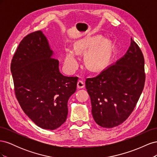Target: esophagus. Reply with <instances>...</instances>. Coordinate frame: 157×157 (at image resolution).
<instances>
[{
  "instance_id": "1",
  "label": "esophagus",
  "mask_w": 157,
  "mask_h": 157,
  "mask_svg": "<svg viewBox=\"0 0 157 157\" xmlns=\"http://www.w3.org/2000/svg\"><path fill=\"white\" fill-rule=\"evenodd\" d=\"M84 87V82L82 80H78L77 82V88H83Z\"/></svg>"
}]
</instances>
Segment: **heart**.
Listing matches in <instances>:
<instances>
[{"mask_svg": "<svg viewBox=\"0 0 157 157\" xmlns=\"http://www.w3.org/2000/svg\"><path fill=\"white\" fill-rule=\"evenodd\" d=\"M101 40L99 36L85 38L76 42L73 51L66 49L63 65L69 73H73L78 67V59L76 54L90 50L86 56V61L88 67L94 70L102 67L110 55V42L107 40Z\"/></svg>", "mask_w": 157, "mask_h": 157, "instance_id": "1", "label": "heart"}]
</instances>
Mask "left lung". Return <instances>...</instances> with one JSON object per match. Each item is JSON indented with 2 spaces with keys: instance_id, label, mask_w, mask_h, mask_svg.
I'll return each mask as SVG.
<instances>
[{
  "instance_id": "1",
  "label": "left lung",
  "mask_w": 157,
  "mask_h": 157,
  "mask_svg": "<svg viewBox=\"0 0 157 157\" xmlns=\"http://www.w3.org/2000/svg\"><path fill=\"white\" fill-rule=\"evenodd\" d=\"M143 54L136 42L126 53L85 84L97 124L111 128L124 122L134 110L143 91L145 75Z\"/></svg>"
}]
</instances>
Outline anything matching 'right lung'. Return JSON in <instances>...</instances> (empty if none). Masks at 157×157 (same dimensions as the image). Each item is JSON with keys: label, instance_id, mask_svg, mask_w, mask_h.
<instances>
[{"label": "right lung", "instance_id": "obj_1", "mask_svg": "<svg viewBox=\"0 0 157 157\" xmlns=\"http://www.w3.org/2000/svg\"><path fill=\"white\" fill-rule=\"evenodd\" d=\"M41 31L27 35L11 63L16 96L23 111L36 125L53 130L67 119V102L78 77L59 72V61Z\"/></svg>", "mask_w": 157, "mask_h": 157}]
</instances>
